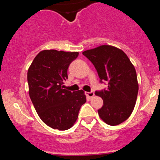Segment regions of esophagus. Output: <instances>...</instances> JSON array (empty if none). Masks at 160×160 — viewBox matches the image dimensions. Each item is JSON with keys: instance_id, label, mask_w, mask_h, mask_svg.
<instances>
[{"instance_id": "34e87169", "label": "esophagus", "mask_w": 160, "mask_h": 160, "mask_svg": "<svg viewBox=\"0 0 160 160\" xmlns=\"http://www.w3.org/2000/svg\"><path fill=\"white\" fill-rule=\"evenodd\" d=\"M86 96H87L89 99L93 98V97H94V95H95L93 92H86Z\"/></svg>"}]
</instances>
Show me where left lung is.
<instances>
[{
    "instance_id": "8db88e82",
    "label": "left lung",
    "mask_w": 160,
    "mask_h": 160,
    "mask_svg": "<svg viewBox=\"0 0 160 160\" xmlns=\"http://www.w3.org/2000/svg\"><path fill=\"white\" fill-rule=\"evenodd\" d=\"M95 66L101 82H108V89L95 94L103 99L98 110L100 118L110 126L126 121L136 103L138 82L136 71L123 51L110 45H102L82 52Z\"/></svg>"
}]
</instances>
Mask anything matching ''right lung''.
<instances>
[{
    "label": "right lung",
    "instance_id": "right-lung-1",
    "mask_svg": "<svg viewBox=\"0 0 160 160\" xmlns=\"http://www.w3.org/2000/svg\"><path fill=\"white\" fill-rule=\"evenodd\" d=\"M78 52L45 49L37 55L28 71V92L41 120L49 127L67 130L78 118L80 107L86 102L82 90L62 89L68 68Z\"/></svg>",
    "mask_w": 160,
    "mask_h": 160
}]
</instances>
